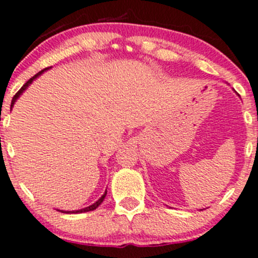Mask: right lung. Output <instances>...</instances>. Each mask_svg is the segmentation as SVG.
I'll use <instances>...</instances> for the list:
<instances>
[{
    "instance_id": "right-lung-1",
    "label": "right lung",
    "mask_w": 258,
    "mask_h": 258,
    "mask_svg": "<svg viewBox=\"0 0 258 258\" xmlns=\"http://www.w3.org/2000/svg\"><path fill=\"white\" fill-rule=\"evenodd\" d=\"M49 69H51V67H47V69H43L42 71H40V72H38L37 75H35V76H33L32 79H30V80H28L27 82H26L25 85H23L22 87H21V90L18 91V92L16 93V95L14 96V98H12V102H11V110H12V107H14V106H15V103H16V101L18 100V98H20V96L22 95V93L25 92L26 90H27V87H28V86H30L31 83L33 82V81H35L36 79H37L38 76H41V75H42L43 72H46V71H47V70H49ZM106 195H107V191H105V194H103L102 196H101L100 199H98L97 201L95 202V204H93V205H91V206H88V207H85V209H82V210H75V211H62V210H57V211H59V212H63V213H82V212H88V211H93V210H96V209H97V207L100 206L101 204H102V202H103V200H105V197H106Z\"/></svg>"
}]
</instances>
